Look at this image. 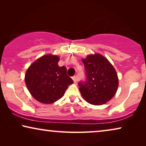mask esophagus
Masks as SVG:
<instances>
[{"label":"esophagus","mask_w":146,"mask_h":146,"mask_svg":"<svg viewBox=\"0 0 146 146\" xmlns=\"http://www.w3.org/2000/svg\"><path fill=\"white\" fill-rule=\"evenodd\" d=\"M72 80H74V83L77 82H78V78L77 76H74L72 77Z\"/></svg>","instance_id":"obj_1"}]
</instances>
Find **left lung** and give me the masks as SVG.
I'll use <instances>...</instances> for the list:
<instances>
[{
    "label": "left lung",
    "mask_w": 146,
    "mask_h": 146,
    "mask_svg": "<svg viewBox=\"0 0 146 146\" xmlns=\"http://www.w3.org/2000/svg\"><path fill=\"white\" fill-rule=\"evenodd\" d=\"M82 61L86 72V82H80L83 98L90 104L103 105L116 93L119 82L116 71L106 58L99 53L89 54Z\"/></svg>",
    "instance_id": "8db88e82"
}]
</instances>
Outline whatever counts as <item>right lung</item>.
Instances as JSON below:
<instances>
[{
	"label": "right lung",
	"instance_id": "right-lung-1",
	"mask_svg": "<svg viewBox=\"0 0 146 146\" xmlns=\"http://www.w3.org/2000/svg\"><path fill=\"white\" fill-rule=\"evenodd\" d=\"M60 57L43 55L32 63L26 71L25 80L34 98L42 104H52L60 99L69 85L74 83L68 76L66 68L60 67Z\"/></svg>",
	"mask_w": 146,
	"mask_h": 146
}]
</instances>
